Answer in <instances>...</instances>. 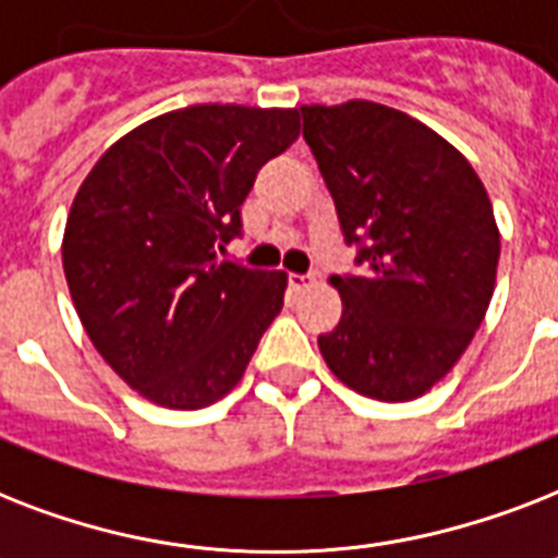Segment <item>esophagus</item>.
Returning a JSON list of instances; mask_svg holds the SVG:
<instances>
[{"instance_id":"esophagus-1","label":"esophagus","mask_w":558,"mask_h":558,"mask_svg":"<svg viewBox=\"0 0 558 558\" xmlns=\"http://www.w3.org/2000/svg\"><path fill=\"white\" fill-rule=\"evenodd\" d=\"M289 287L295 289V292H304V289L315 287V275H295V271H292V275H289Z\"/></svg>"}]
</instances>
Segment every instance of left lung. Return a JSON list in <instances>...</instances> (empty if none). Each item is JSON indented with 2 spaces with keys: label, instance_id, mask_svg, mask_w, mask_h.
<instances>
[{
  "label": "left lung",
  "instance_id": "obj_1",
  "mask_svg": "<svg viewBox=\"0 0 558 558\" xmlns=\"http://www.w3.org/2000/svg\"><path fill=\"white\" fill-rule=\"evenodd\" d=\"M304 138L365 275H336L339 327L318 336L348 388L379 402L423 397L454 367L495 289L493 202L446 138L373 100L301 107Z\"/></svg>",
  "mask_w": 558,
  "mask_h": 558
}]
</instances>
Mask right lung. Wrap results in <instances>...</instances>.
Returning a JSON list of instances; mask_svg holds the SVG:
<instances>
[{
    "label": "right lung",
    "instance_id": "1",
    "mask_svg": "<svg viewBox=\"0 0 558 558\" xmlns=\"http://www.w3.org/2000/svg\"><path fill=\"white\" fill-rule=\"evenodd\" d=\"M301 133L298 109L196 104L135 126L74 196L63 271L107 365L156 405L196 411L243 376L287 275L219 260L257 170Z\"/></svg>",
    "mask_w": 558,
    "mask_h": 558
}]
</instances>
